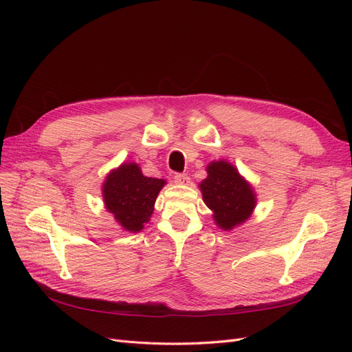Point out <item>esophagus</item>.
I'll list each match as a JSON object with an SVG mask.
<instances>
[{
  "mask_svg": "<svg viewBox=\"0 0 352 352\" xmlns=\"http://www.w3.org/2000/svg\"><path fill=\"white\" fill-rule=\"evenodd\" d=\"M175 182L179 184V185H184V186H188L190 184V179L188 175H182V173H177L175 176Z\"/></svg>",
  "mask_w": 352,
  "mask_h": 352,
  "instance_id": "34e87169",
  "label": "esophagus"
}]
</instances>
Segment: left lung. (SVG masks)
Instances as JSON below:
<instances>
[{"label": "left lung", "instance_id": "left-lung-1", "mask_svg": "<svg viewBox=\"0 0 352 352\" xmlns=\"http://www.w3.org/2000/svg\"><path fill=\"white\" fill-rule=\"evenodd\" d=\"M207 177L199 184L202 201L212 211L219 229L232 230L247 221L257 206L252 185L228 160L207 166Z\"/></svg>", "mask_w": 352, "mask_h": 352}]
</instances>
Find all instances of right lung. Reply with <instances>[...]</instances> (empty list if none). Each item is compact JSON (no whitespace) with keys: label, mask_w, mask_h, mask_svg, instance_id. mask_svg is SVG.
Returning <instances> with one entry per match:
<instances>
[{"label":"right lung","mask_w":352,"mask_h":352,"mask_svg":"<svg viewBox=\"0 0 352 352\" xmlns=\"http://www.w3.org/2000/svg\"><path fill=\"white\" fill-rule=\"evenodd\" d=\"M166 184L164 179L144 176L140 164L122 163L104 179V207L123 230L138 233L150 221L155 199Z\"/></svg>","instance_id":"1"}]
</instances>
